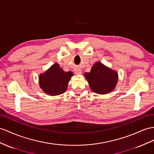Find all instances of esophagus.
<instances>
[{
    "label": "esophagus",
    "mask_w": 154,
    "mask_h": 154,
    "mask_svg": "<svg viewBox=\"0 0 154 154\" xmlns=\"http://www.w3.org/2000/svg\"><path fill=\"white\" fill-rule=\"evenodd\" d=\"M75 73L77 74V75L81 74V73H82V72H81V69H79V68H77V69H76L75 70Z\"/></svg>",
    "instance_id": "obj_1"
}]
</instances>
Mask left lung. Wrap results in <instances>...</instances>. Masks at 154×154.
Masks as SVG:
<instances>
[{"instance_id":"obj_1","label":"left lung","mask_w":154,"mask_h":154,"mask_svg":"<svg viewBox=\"0 0 154 154\" xmlns=\"http://www.w3.org/2000/svg\"><path fill=\"white\" fill-rule=\"evenodd\" d=\"M85 76L91 90L99 94L111 92L118 82V73L101 62L96 63L90 72L85 73Z\"/></svg>"}]
</instances>
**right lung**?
Masks as SVG:
<instances>
[{
    "mask_svg": "<svg viewBox=\"0 0 154 154\" xmlns=\"http://www.w3.org/2000/svg\"><path fill=\"white\" fill-rule=\"evenodd\" d=\"M73 75L72 72H64L55 63L46 72L39 75V86L43 92L49 95H59L66 91Z\"/></svg>",
    "mask_w": 154,
    "mask_h": 154,
    "instance_id": "right-lung-1",
    "label": "right lung"
}]
</instances>
